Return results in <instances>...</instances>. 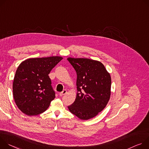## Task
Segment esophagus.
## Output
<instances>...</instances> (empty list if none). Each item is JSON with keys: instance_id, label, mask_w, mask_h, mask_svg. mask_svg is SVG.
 I'll return each instance as SVG.
<instances>
[{"instance_id": "1", "label": "esophagus", "mask_w": 149, "mask_h": 149, "mask_svg": "<svg viewBox=\"0 0 149 149\" xmlns=\"http://www.w3.org/2000/svg\"><path fill=\"white\" fill-rule=\"evenodd\" d=\"M66 93H67V90L64 89V90H63V91L61 92H60V93H59V95H60V96H63V95H65Z\"/></svg>"}]
</instances>
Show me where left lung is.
<instances>
[{
  "instance_id": "8db88e82",
  "label": "left lung",
  "mask_w": 149,
  "mask_h": 149,
  "mask_svg": "<svg viewBox=\"0 0 149 149\" xmlns=\"http://www.w3.org/2000/svg\"><path fill=\"white\" fill-rule=\"evenodd\" d=\"M77 73V93L68 108L79 118L95 117L107 106L111 96V78L100 61L84 58H68Z\"/></svg>"
}]
</instances>
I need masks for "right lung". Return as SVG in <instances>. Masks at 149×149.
I'll use <instances>...</instances> for the list:
<instances>
[{
  "label": "right lung",
  "mask_w": 149,
  "mask_h": 149,
  "mask_svg": "<svg viewBox=\"0 0 149 149\" xmlns=\"http://www.w3.org/2000/svg\"><path fill=\"white\" fill-rule=\"evenodd\" d=\"M62 59L59 56L31 58L19 64L13 79V95L23 113L37 115L48 108L56 97L48 74Z\"/></svg>",
  "instance_id": "obj_1"
}]
</instances>
